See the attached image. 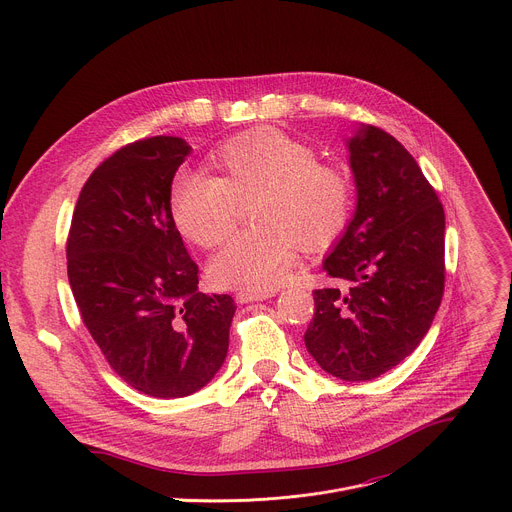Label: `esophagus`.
I'll use <instances>...</instances> for the list:
<instances>
[{
    "label": "esophagus",
    "instance_id": "34e87169",
    "mask_svg": "<svg viewBox=\"0 0 512 512\" xmlns=\"http://www.w3.org/2000/svg\"><path fill=\"white\" fill-rule=\"evenodd\" d=\"M275 296V289H259V291H237L235 300L239 304H249V302H263Z\"/></svg>",
    "mask_w": 512,
    "mask_h": 512
}]
</instances>
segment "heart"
Returning a JSON list of instances; mask_svg holds the SVG:
<instances>
[{
	"instance_id": "b5f03b06",
	"label": "heart",
	"mask_w": 512,
	"mask_h": 512,
	"mask_svg": "<svg viewBox=\"0 0 512 512\" xmlns=\"http://www.w3.org/2000/svg\"><path fill=\"white\" fill-rule=\"evenodd\" d=\"M218 176L180 172L170 186L178 231L200 247L223 243L237 223L239 202L251 200V231L235 235L210 265L216 285L259 291L275 285L298 245L322 251L350 225V176L322 164L310 145L273 127L239 133L212 156Z\"/></svg>"
}]
</instances>
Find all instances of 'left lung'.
I'll use <instances>...</instances> for the list:
<instances>
[{
  "label": "left lung",
  "mask_w": 512,
  "mask_h": 512,
  "mask_svg": "<svg viewBox=\"0 0 512 512\" xmlns=\"http://www.w3.org/2000/svg\"><path fill=\"white\" fill-rule=\"evenodd\" d=\"M356 210L324 259L346 289L314 291L304 334L320 367L342 381H371L407 358L442 304L446 214L403 145L375 125L348 139Z\"/></svg>",
  "instance_id": "1"
}]
</instances>
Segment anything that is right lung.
<instances>
[{
	"label": "right lung",
	"instance_id": "1",
	"mask_svg": "<svg viewBox=\"0 0 512 512\" xmlns=\"http://www.w3.org/2000/svg\"><path fill=\"white\" fill-rule=\"evenodd\" d=\"M182 137L123 145L85 182L66 241V271L83 324L133 389L176 399L223 367L231 296L198 291L170 212V186L190 154Z\"/></svg>",
	"mask_w": 512,
	"mask_h": 512
}]
</instances>
